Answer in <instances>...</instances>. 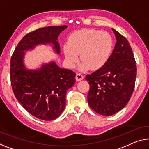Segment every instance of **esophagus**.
Wrapping results in <instances>:
<instances>
[{
	"label": "esophagus",
	"instance_id": "obj_1",
	"mask_svg": "<svg viewBox=\"0 0 149 149\" xmlns=\"http://www.w3.org/2000/svg\"><path fill=\"white\" fill-rule=\"evenodd\" d=\"M84 76L83 75L79 74V73H77L76 75H75V79H76L77 81H81L84 79Z\"/></svg>",
	"mask_w": 149,
	"mask_h": 149
}]
</instances>
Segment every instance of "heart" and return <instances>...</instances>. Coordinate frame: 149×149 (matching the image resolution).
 Returning a JSON list of instances; mask_svg holds the SVG:
<instances>
[{
    "mask_svg": "<svg viewBox=\"0 0 149 149\" xmlns=\"http://www.w3.org/2000/svg\"><path fill=\"white\" fill-rule=\"evenodd\" d=\"M113 49V40L109 33L92 29H83L72 33L68 43L63 45V53L68 67L74 68L79 60L81 71L90 68L98 70L108 60Z\"/></svg>",
    "mask_w": 149,
    "mask_h": 149,
    "instance_id": "1",
    "label": "heart"
}]
</instances>
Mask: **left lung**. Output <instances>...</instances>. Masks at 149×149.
Wrapping results in <instances>:
<instances>
[{"label":"left lung","instance_id":"1","mask_svg":"<svg viewBox=\"0 0 149 149\" xmlns=\"http://www.w3.org/2000/svg\"><path fill=\"white\" fill-rule=\"evenodd\" d=\"M116 44L102 68L86 76L89 81V106L104 116L118 112L130 99L134 88L136 64L128 40L112 29Z\"/></svg>","mask_w":149,"mask_h":149}]
</instances>
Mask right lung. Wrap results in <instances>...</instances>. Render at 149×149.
I'll list each match as a JSON object with an SVG mask.
<instances>
[{"label": "right lung", "instance_id": "1", "mask_svg": "<svg viewBox=\"0 0 149 149\" xmlns=\"http://www.w3.org/2000/svg\"><path fill=\"white\" fill-rule=\"evenodd\" d=\"M67 25L50 26L26 34L18 44L10 59V81L17 100L35 117L50 121L58 118L65 107L66 92L75 82V72L59 67L54 60L39 68L25 65V52L37 46L49 45L60 55L57 39Z\"/></svg>", "mask_w": 149, "mask_h": 149}]
</instances>
